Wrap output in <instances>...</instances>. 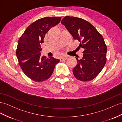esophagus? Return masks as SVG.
<instances>
[{
	"label": "esophagus",
	"instance_id": "34e87169",
	"mask_svg": "<svg viewBox=\"0 0 122 122\" xmlns=\"http://www.w3.org/2000/svg\"><path fill=\"white\" fill-rule=\"evenodd\" d=\"M68 58V56H66V55L62 56V57L61 58V59H60V61H62V60H66V59H67Z\"/></svg>",
	"mask_w": 122,
	"mask_h": 122
}]
</instances>
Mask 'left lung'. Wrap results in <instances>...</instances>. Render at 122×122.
Masks as SVG:
<instances>
[{
  "label": "left lung",
  "instance_id": "obj_1",
  "mask_svg": "<svg viewBox=\"0 0 122 122\" xmlns=\"http://www.w3.org/2000/svg\"><path fill=\"white\" fill-rule=\"evenodd\" d=\"M61 24L84 49L83 57L78 60L73 70L74 76L82 81L91 80L98 75L106 62L107 46L104 38L88 21L80 18L66 16Z\"/></svg>",
  "mask_w": 122,
  "mask_h": 122
}]
</instances>
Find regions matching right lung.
<instances>
[{
	"label": "right lung",
	"mask_w": 122,
	"mask_h": 122,
	"mask_svg": "<svg viewBox=\"0 0 122 122\" xmlns=\"http://www.w3.org/2000/svg\"><path fill=\"white\" fill-rule=\"evenodd\" d=\"M61 20V17H46L37 20L27 27L18 40L16 54L19 64L25 74L34 81L48 79L60 61L53 57H41L40 51L45 34Z\"/></svg>",
	"instance_id": "right-lung-1"
}]
</instances>
